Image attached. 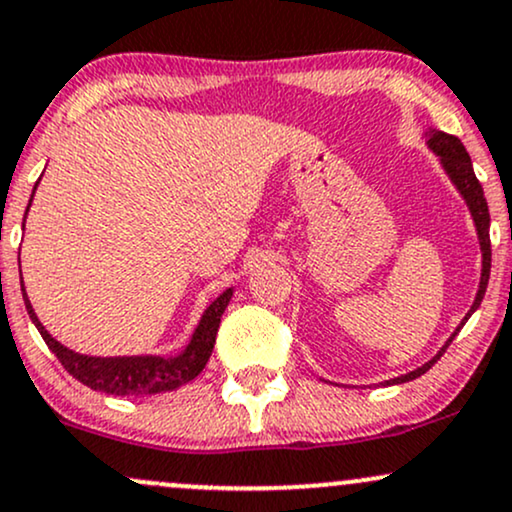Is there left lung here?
I'll use <instances>...</instances> for the list:
<instances>
[{"mask_svg": "<svg viewBox=\"0 0 512 512\" xmlns=\"http://www.w3.org/2000/svg\"><path fill=\"white\" fill-rule=\"evenodd\" d=\"M426 142L440 156V163H443L445 173H448L450 180L455 182V187H457V190H460V195L464 197V202H467L469 211H472V219H474V226H477L479 243H481V257H484V260H481V281H479L477 298H474L472 310H469V313L464 315V320H462V325H464V322H467L469 317H472L474 310H477L479 305H481V298H484L486 286H489V274H491V238H489L491 216H489V204H486L484 187H481V182L477 180V175H474L472 158H469L467 151H464V146H462L460 139L452 137V134L438 132V129H431V132H426ZM462 325L457 327V332L462 330ZM455 334H452V337L448 339V344H445L443 349H440L438 354L431 358V361L424 363V366H421V368L411 370V373H407V375H399V378H395V380H387L385 385L409 383V380H414V378H419V375H424L426 370L431 368L433 363H436L438 358L445 354V349H448L452 339H455Z\"/></svg>", "mask_w": 512, "mask_h": 512, "instance_id": "1", "label": "left lung"}]
</instances>
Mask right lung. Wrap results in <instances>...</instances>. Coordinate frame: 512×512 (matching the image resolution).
<instances>
[{"label":"right lung","mask_w":512,"mask_h":512,"mask_svg":"<svg viewBox=\"0 0 512 512\" xmlns=\"http://www.w3.org/2000/svg\"><path fill=\"white\" fill-rule=\"evenodd\" d=\"M35 192V190H33ZM31 207V202H28ZM28 211V209H26ZM26 221V216H23ZM23 291V303H26L28 315L38 327L40 337L50 346V351L60 358V363L69 375H74L79 383H84L91 390L108 392V395L129 397V395H156V392H168L175 387L195 380L202 368L207 366L211 351H214L216 332H219V322L228 301H231L233 291H223L214 303L204 310L202 320H199L195 334H192L190 344L178 356H84L76 351L62 346L57 339H52L48 330L40 325L38 315L33 313L31 301H28L26 289Z\"/></svg>","instance_id":"right-lung-1"}]
</instances>
